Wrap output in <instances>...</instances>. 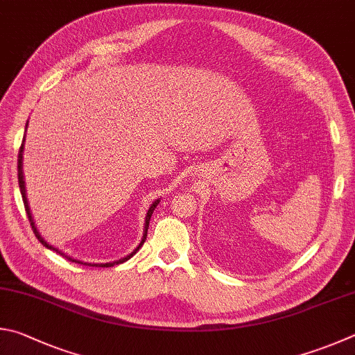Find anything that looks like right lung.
<instances>
[{"label": "right lung", "mask_w": 355, "mask_h": 355, "mask_svg": "<svg viewBox=\"0 0 355 355\" xmlns=\"http://www.w3.org/2000/svg\"><path fill=\"white\" fill-rule=\"evenodd\" d=\"M28 122H29V121H28ZM26 128H28V124H26ZM24 138H26V135L23 137V143H21V147H20V152H18V184H20V192H21V197H23V203H24V208H26V214H28V218H29V222H31V227H32V230H34V234H35V237H37L38 241L42 242L43 247H46L48 250H53V251H55V253H59L60 256L67 257L68 261H73V262H76V263H83V266H89V267H113V266H118V263H122V262L128 261L133 254H137V251H138L141 247H143V243L146 242V236H147V230H149L150 217H152V214H153V211H155L157 205L159 203V198H157L155 202H153V203L150 205L149 211H147V214H146V222H144V233H143V239H141L139 245H138L137 248H135V250L132 251L130 254H127V256H124V257H121L119 261H114V262H105V263L83 262V261H79V259H74V257H71V256H68V254H65V253H62L60 250H57L55 247H53V245H49L46 241L43 239L42 234L38 233V230H37V227H35L34 218H32L31 209H29V203H28V197H26V184H24V175H23V150H24Z\"/></svg>", "instance_id": "add662e5"}]
</instances>
